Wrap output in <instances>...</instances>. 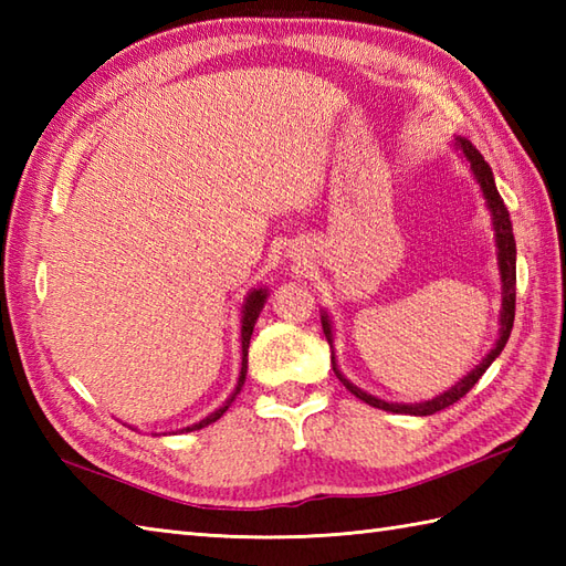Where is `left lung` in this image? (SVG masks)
<instances>
[{
    "instance_id": "8db88e82",
    "label": "left lung",
    "mask_w": 566,
    "mask_h": 566,
    "mask_svg": "<svg viewBox=\"0 0 566 566\" xmlns=\"http://www.w3.org/2000/svg\"><path fill=\"white\" fill-rule=\"evenodd\" d=\"M457 146H460V150L464 153V158L469 160V165H472V172L476 177L479 187H482L484 191V199L489 203L491 209V216H494V231H496V245H499V270H501V284H503V308H501V335L496 340V347L491 350L484 359L482 365H479L476 369L469 371V375L464 379H460L454 384L452 389H448L444 394L436 396L432 401H426V403H387L377 399V396H371L363 389H357L355 384L347 381L340 371H338V365H335V357H333V371L338 375V379L345 384V389L355 394L359 401H365L369 406L375 408H381V411H391V413H411V416H432L442 411V408H450L452 403H457L462 399V396L474 387V384L482 379L484 371L489 369V365L494 363V359L501 355L503 347H506L509 343V335H511V328H513V318H515V238H513V226H511V216H509V209L506 203H503L499 189L494 185V172H491L489 163L484 160V155L479 153L472 143L464 140V138H457ZM321 323H323V333H326L328 343H333L331 338V323H328V316L323 314L321 316Z\"/></svg>"
}]
</instances>
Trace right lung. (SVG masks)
Listing matches in <instances>:
<instances>
[{"instance_id": "1", "label": "right lung", "mask_w": 566, "mask_h": 566, "mask_svg": "<svg viewBox=\"0 0 566 566\" xmlns=\"http://www.w3.org/2000/svg\"><path fill=\"white\" fill-rule=\"evenodd\" d=\"M264 298H268V292L264 290H255L252 292L250 296H248V302H245V306H243V328H240V343H243V367H240V379H238V387H235V391H233V396L231 399H228L219 411H213L211 416H207L203 420H199V423H195V426H189V428H182V432H191V430H199V428H207L209 423H213V420H219L226 411H228V406L233 403V399H235V394L240 391V387H243V381H245V371H248V347H250V335H252V328H255V321H258V316H260V311H262V306H264Z\"/></svg>"}]
</instances>
